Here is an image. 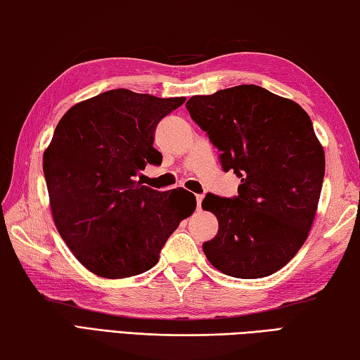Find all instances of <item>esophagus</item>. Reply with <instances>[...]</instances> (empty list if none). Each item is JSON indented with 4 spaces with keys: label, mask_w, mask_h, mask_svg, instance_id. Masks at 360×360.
<instances>
[{
    "label": "esophagus",
    "mask_w": 360,
    "mask_h": 360,
    "mask_svg": "<svg viewBox=\"0 0 360 360\" xmlns=\"http://www.w3.org/2000/svg\"><path fill=\"white\" fill-rule=\"evenodd\" d=\"M195 198H197V208L200 210V206H202V202H203V195H197Z\"/></svg>",
    "instance_id": "esophagus-1"
}]
</instances>
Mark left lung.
Returning a JSON list of instances; mask_svg holds the SVG:
<instances>
[{
	"instance_id": "8db88e82",
	"label": "left lung",
	"mask_w": 360,
	"mask_h": 360,
	"mask_svg": "<svg viewBox=\"0 0 360 360\" xmlns=\"http://www.w3.org/2000/svg\"><path fill=\"white\" fill-rule=\"evenodd\" d=\"M186 108L221 152L224 172L241 179L235 197L206 193L202 202L219 221L205 255L229 276L273 275L302 248L318 210L326 157L311 119L254 84L195 95Z\"/></svg>"
}]
</instances>
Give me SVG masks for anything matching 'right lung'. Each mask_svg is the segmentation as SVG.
I'll return each mask as SVG.
<instances>
[{
    "mask_svg": "<svg viewBox=\"0 0 360 360\" xmlns=\"http://www.w3.org/2000/svg\"><path fill=\"white\" fill-rule=\"evenodd\" d=\"M184 101L115 89L60 119L42 162L53 222L95 275L117 279L150 270L197 206L184 188L158 192L135 181L148 163H162L152 146L155 129Z\"/></svg>",
    "mask_w": 360,
    "mask_h": 360,
    "instance_id": "obj_1",
    "label": "right lung"
}]
</instances>
